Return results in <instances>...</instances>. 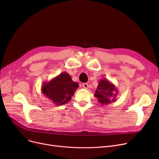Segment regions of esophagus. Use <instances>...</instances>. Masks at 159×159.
Wrapping results in <instances>:
<instances>
[{
	"label": "esophagus",
	"mask_w": 159,
	"mask_h": 159,
	"mask_svg": "<svg viewBox=\"0 0 159 159\" xmlns=\"http://www.w3.org/2000/svg\"><path fill=\"white\" fill-rule=\"evenodd\" d=\"M82 86L83 88H85V89H88L89 88V85H88V83H83Z\"/></svg>",
	"instance_id": "esophagus-1"
}]
</instances>
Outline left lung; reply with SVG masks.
Here are the masks:
<instances>
[{
	"label": "left lung",
	"instance_id": "obj_1",
	"mask_svg": "<svg viewBox=\"0 0 159 159\" xmlns=\"http://www.w3.org/2000/svg\"><path fill=\"white\" fill-rule=\"evenodd\" d=\"M118 93V89L115 84L109 80L102 79L99 80L94 96L99 103L106 106L116 101Z\"/></svg>",
	"mask_w": 159,
	"mask_h": 159
}]
</instances>
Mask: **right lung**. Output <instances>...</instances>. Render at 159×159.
<instances>
[{
    "mask_svg": "<svg viewBox=\"0 0 159 159\" xmlns=\"http://www.w3.org/2000/svg\"><path fill=\"white\" fill-rule=\"evenodd\" d=\"M79 88V84L73 82L70 75L63 72L49 82H45L42 85V93L57 106H61L69 102L75 91Z\"/></svg>",
    "mask_w": 159,
    "mask_h": 159,
    "instance_id": "1",
    "label": "right lung"
}]
</instances>
